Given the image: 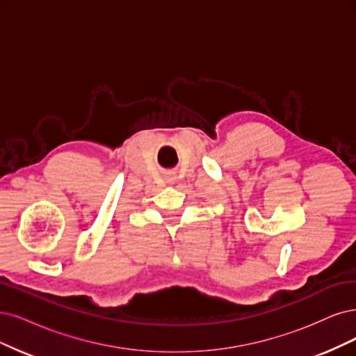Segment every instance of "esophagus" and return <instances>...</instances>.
I'll return each mask as SVG.
<instances>
[{"label":"esophagus","mask_w":356,"mask_h":356,"mask_svg":"<svg viewBox=\"0 0 356 356\" xmlns=\"http://www.w3.org/2000/svg\"><path fill=\"white\" fill-rule=\"evenodd\" d=\"M168 181H175V177H168Z\"/></svg>","instance_id":"1"}]
</instances>
